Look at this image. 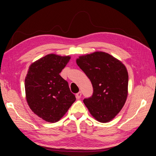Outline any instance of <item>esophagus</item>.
Here are the masks:
<instances>
[{"instance_id": "esophagus-1", "label": "esophagus", "mask_w": 156, "mask_h": 156, "mask_svg": "<svg viewBox=\"0 0 156 156\" xmlns=\"http://www.w3.org/2000/svg\"><path fill=\"white\" fill-rule=\"evenodd\" d=\"M81 96V92L79 91V92H78V93H77V94H76V98H77V99H80Z\"/></svg>"}]
</instances>
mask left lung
<instances>
[{
	"label": "left lung",
	"mask_w": 156,
	"mask_h": 156,
	"mask_svg": "<svg viewBox=\"0 0 156 156\" xmlns=\"http://www.w3.org/2000/svg\"><path fill=\"white\" fill-rule=\"evenodd\" d=\"M78 66L91 81L93 93L83 102L98 122L107 123L122 110L127 97L128 73L122 62L105 52L80 56Z\"/></svg>",
	"instance_id": "1"
}]
</instances>
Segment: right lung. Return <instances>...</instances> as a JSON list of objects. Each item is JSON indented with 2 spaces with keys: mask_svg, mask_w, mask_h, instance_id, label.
<instances>
[{
  "mask_svg": "<svg viewBox=\"0 0 156 156\" xmlns=\"http://www.w3.org/2000/svg\"><path fill=\"white\" fill-rule=\"evenodd\" d=\"M70 58L49 54L29 67L25 80L27 101L30 109L46 122L60 120L76 100L68 82L59 75Z\"/></svg>",
  "mask_w": 156,
  "mask_h": 156,
  "instance_id": "obj_1",
  "label": "right lung"
}]
</instances>
